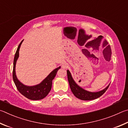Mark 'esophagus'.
Returning <instances> with one entry per match:
<instances>
[{
    "label": "esophagus",
    "instance_id": "obj_1",
    "mask_svg": "<svg viewBox=\"0 0 128 128\" xmlns=\"http://www.w3.org/2000/svg\"><path fill=\"white\" fill-rule=\"evenodd\" d=\"M62 67L64 68H68V64H64L62 65Z\"/></svg>",
    "mask_w": 128,
    "mask_h": 128
}]
</instances>
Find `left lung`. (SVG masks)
<instances>
[{
  "label": "left lung",
  "instance_id": "left-lung-1",
  "mask_svg": "<svg viewBox=\"0 0 128 128\" xmlns=\"http://www.w3.org/2000/svg\"><path fill=\"white\" fill-rule=\"evenodd\" d=\"M67 74H68V81L70 85L71 90L72 91L76 97L79 98V99L84 100H95L96 98L100 97L102 95L104 94L105 92L108 89L110 84L107 86L106 88L103 89L97 92H91L87 91L85 89H82L80 86L76 83L75 82L73 78L71 76V74L69 70H67Z\"/></svg>",
  "mask_w": 128,
  "mask_h": 128
}]
</instances>
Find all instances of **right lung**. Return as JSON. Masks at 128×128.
I'll list each match as a JSON object with an SVG mask.
<instances>
[{"mask_svg": "<svg viewBox=\"0 0 128 128\" xmlns=\"http://www.w3.org/2000/svg\"><path fill=\"white\" fill-rule=\"evenodd\" d=\"M20 42L18 46L16 52L15 53L14 61H13V79L14 81L17 89L20 93L24 97L31 100H40L43 99L48 94L50 91L52 86V80L55 78L58 70L60 68V66L56 68L47 76L46 78L42 80L40 84L34 86H27L20 82L18 80L16 75V64L17 60L19 57V50L22 42Z\"/></svg>", "mask_w": 128, "mask_h": 128, "instance_id": "right-lung-1", "label": "right lung"}]
</instances>
